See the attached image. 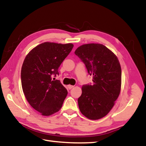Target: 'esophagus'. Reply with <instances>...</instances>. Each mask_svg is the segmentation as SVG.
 <instances>
[{
	"mask_svg": "<svg viewBox=\"0 0 146 146\" xmlns=\"http://www.w3.org/2000/svg\"><path fill=\"white\" fill-rule=\"evenodd\" d=\"M74 86H71V85H69V86H68V89H71L73 88Z\"/></svg>",
	"mask_w": 146,
	"mask_h": 146,
	"instance_id": "obj_1",
	"label": "esophagus"
}]
</instances>
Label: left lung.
Listing matches in <instances>:
<instances>
[{
	"label": "left lung",
	"instance_id": "1",
	"mask_svg": "<svg viewBox=\"0 0 146 146\" xmlns=\"http://www.w3.org/2000/svg\"><path fill=\"white\" fill-rule=\"evenodd\" d=\"M75 54L92 75V84L83 85L78 103L81 113L96 120L107 114L120 94L121 68L115 55L102 44H86Z\"/></svg>",
	"mask_w": 146,
	"mask_h": 146
}]
</instances>
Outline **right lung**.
I'll return each mask as SVG.
<instances>
[{"instance_id": "right-lung-1", "label": "right lung", "mask_w": 146, "mask_h": 146, "mask_svg": "<svg viewBox=\"0 0 146 146\" xmlns=\"http://www.w3.org/2000/svg\"><path fill=\"white\" fill-rule=\"evenodd\" d=\"M73 47L71 43H41L25 58L21 70L23 93L31 107L48 116L61 108L68 91L55 80L59 68Z\"/></svg>"}]
</instances>
